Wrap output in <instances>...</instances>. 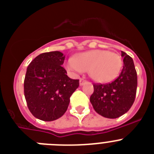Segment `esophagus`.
<instances>
[{
    "mask_svg": "<svg viewBox=\"0 0 154 154\" xmlns=\"http://www.w3.org/2000/svg\"><path fill=\"white\" fill-rule=\"evenodd\" d=\"M87 82V81L86 80H85V79H80V80H79V85H85V83H86Z\"/></svg>",
    "mask_w": 154,
    "mask_h": 154,
    "instance_id": "obj_1",
    "label": "esophagus"
}]
</instances>
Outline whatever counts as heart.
<instances>
[{"label": "heart", "mask_w": 154, "mask_h": 154, "mask_svg": "<svg viewBox=\"0 0 154 154\" xmlns=\"http://www.w3.org/2000/svg\"><path fill=\"white\" fill-rule=\"evenodd\" d=\"M123 65L118 54L108 50L96 49L79 54L69 58L65 68L72 74L89 71L90 78L99 83H108L117 78Z\"/></svg>", "instance_id": "1"}]
</instances>
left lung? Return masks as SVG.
Masks as SVG:
<instances>
[{
  "label": "left lung",
  "mask_w": 154,
  "mask_h": 154,
  "mask_svg": "<svg viewBox=\"0 0 154 154\" xmlns=\"http://www.w3.org/2000/svg\"><path fill=\"white\" fill-rule=\"evenodd\" d=\"M123 67L118 78L109 84H94L90 102L96 112L116 119L129 111L135 100L137 75L133 58L121 51Z\"/></svg>",
  "instance_id": "8db88e82"
}]
</instances>
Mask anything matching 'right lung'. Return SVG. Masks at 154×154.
Instances as JSON below:
<instances>
[{
  "label": "right lung",
  "instance_id": "right-lung-1",
  "mask_svg": "<svg viewBox=\"0 0 154 154\" xmlns=\"http://www.w3.org/2000/svg\"><path fill=\"white\" fill-rule=\"evenodd\" d=\"M65 55L60 51L40 54L27 68L24 97L30 112L37 119L53 121L64 115L70 96L79 85L62 67Z\"/></svg>",
  "mask_w": 154,
  "mask_h": 154
}]
</instances>
